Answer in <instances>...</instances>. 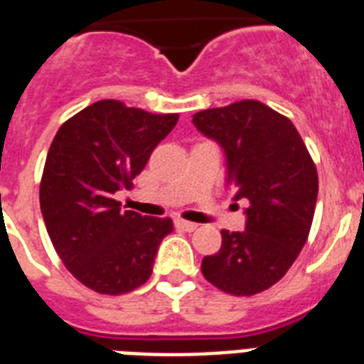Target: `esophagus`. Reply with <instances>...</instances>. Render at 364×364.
Wrapping results in <instances>:
<instances>
[{"instance_id": "obj_1", "label": "esophagus", "mask_w": 364, "mask_h": 364, "mask_svg": "<svg viewBox=\"0 0 364 364\" xmlns=\"http://www.w3.org/2000/svg\"><path fill=\"white\" fill-rule=\"evenodd\" d=\"M176 227L177 229H183V231L187 232H193L196 231V223H193V221H185V219H176Z\"/></svg>"}]
</instances>
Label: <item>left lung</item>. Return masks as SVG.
Here are the masks:
<instances>
[{
  "label": "left lung",
  "instance_id": "1",
  "mask_svg": "<svg viewBox=\"0 0 364 364\" xmlns=\"http://www.w3.org/2000/svg\"><path fill=\"white\" fill-rule=\"evenodd\" d=\"M204 137L225 152L227 185L246 200V227L221 231L202 274L232 296H254L279 282L304 248L317 204L318 177L298 129L259 101L232 102L193 116Z\"/></svg>",
  "mask_w": 364,
  "mask_h": 364
}]
</instances>
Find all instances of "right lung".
I'll list each match as a JSON object with an SVG mask.
<instances>
[{
    "label": "right lung",
    "instance_id": "1",
    "mask_svg": "<svg viewBox=\"0 0 364 364\" xmlns=\"http://www.w3.org/2000/svg\"><path fill=\"white\" fill-rule=\"evenodd\" d=\"M177 118L107 99L72 116L53 139L41 215L65 267L95 292L118 296L145 284L158 246L173 231L170 218L120 210L114 194L132 187Z\"/></svg>",
    "mask_w": 364,
    "mask_h": 364
}]
</instances>
